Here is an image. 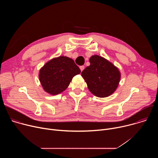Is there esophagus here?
I'll use <instances>...</instances> for the list:
<instances>
[{"label": "esophagus", "mask_w": 158, "mask_h": 158, "mask_svg": "<svg viewBox=\"0 0 158 158\" xmlns=\"http://www.w3.org/2000/svg\"><path fill=\"white\" fill-rule=\"evenodd\" d=\"M79 67H80V69H81V71H82L84 69V65H81V66H80Z\"/></svg>", "instance_id": "34e87169"}]
</instances>
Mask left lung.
<instances>
[{"instance_id":"left-lung-1","label":"left lung","mask_w":158,"mask_h":158,"mask_svg":"<svg viewBox=\"0 0 158 158\" xmlns=\"http://www.w3.org/2000/svg\"><path fill=\"white\" fill-rule=\"evenodd\" d=\"M89 62L90 65L81 73L89 91L98 98H106L113 94L121 79L118 67L98 55L90 57Z\"/></svg>"}]
</instances>
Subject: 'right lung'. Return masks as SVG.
Here are the masks:
<instances>
[{
    "label": "right lung",
    "instance_id": "obj_1",
    "mask_svg": "<svg viewBox=\"0 0 158 158\" xmlns=\"http://www.w3.org/2000/svg\"><path fill=\"white\" fill-rule=\"evenodd\" d=\"M80 73V69L72 59L62 56L45 64L39 71V78L45 91L57 95L64 91L73 78Z\"/></svg>",
    "mask_w": 158,
    "mask_h": 158
}]
</instances>
